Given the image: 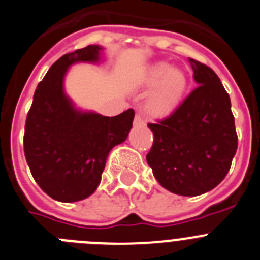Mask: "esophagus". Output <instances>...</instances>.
Returning a JSON list of instances; mask_svg holds the SVG:
<instances>
[{"label":"esophagus","instance_id":"34e87169","mask_svg":"<svg viewBox=\"0 0 260 260\" xmlns=\"http://www.w3.org/2000/svg\"><path fill=\"white\" fill-rule=\"evenodd\" d=\"M134 125L135 126H143V125H144V120H143V117H142V116H140L139 113H138L137 116H135Z\"/></svg>","mask_w":260,"mask_h":260}]
</instances>
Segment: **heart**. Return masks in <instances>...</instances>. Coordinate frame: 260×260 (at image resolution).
<instances>
[{"label":"heart","mask_w":260,"mask_h":260,"mask_svg":"<svg viewBox=\"0 0 260 260\" xmlns=\"http://www.w3.org/2000/svg\"><path fill=\"white\" fill-rule=\"evenodd\" d=\"M142 82L154 86L147 98L146 108L154 117H166L179 107L187 90V75L166 61L152 64L142 75Z\"/></svg>","instance_id":"b5f03b06"}]
</instances>
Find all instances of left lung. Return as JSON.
Here are the masks:
<instances>
[{
	"mask_svg": "<svg viewBox=\"0 0 260 260\" xmlns=\"http://www.w3.org/2000/svg\"><path fill=\"white\" fill-rule=\"evenodd\" d=\"M199 86L165 120L148 123L154 135L147 162L165 189L206 193L225 178L237 149L231 99L208 66L188 58Z\"/></svg>",
	"mask_w": 260,
	"mask_h": 260,
	"instance_id": "8db88e82",
	"label": "left lung"
}]
</instances>
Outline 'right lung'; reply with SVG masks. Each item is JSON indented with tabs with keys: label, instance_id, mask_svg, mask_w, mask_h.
Instances as JSON below:
<instances>
[{
	"label": "right lung",
	"instance_id": "obj_1",
	"mask_svg": "<svg viewBox=\"0 0 260 260\" xmlns=\"http://www.w3.org/2000/svg\"><path fill=\"white\" fill-rule=\"evenodd\" d=\"M102 51V46L89 45L58 59L38 83L28 112L25 159L36 183L56 201H80L94 193L109 152L133 127V109L106 117L76 108L64 91L68 68L98 63Z\"/></svg>",
	"mask_w": 260,
	"mask_h": 260
}]
</instances>
